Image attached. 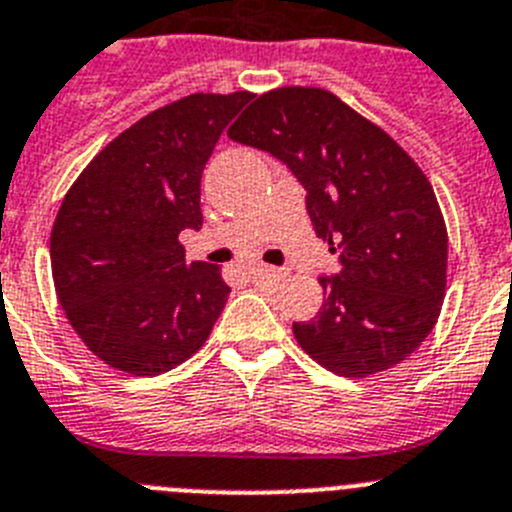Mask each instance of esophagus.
Listing matches in <instances>:
<instances>
[{
    "label": "esophagus",
    "mask_w": 512,
    "mask_h": 512,
    "mask_svg": "<svg viewBox=\"0 0 512 512\" xmlns=\"http://www.w3.org/2000/svg\"><path fill=\"white\" fill-rule=\"evenodd\" d=\"M285 275H288V273H285V270H280V267H267V265L255 267V278L257 280H275V283H280Z\"/></svg>",
    "instance_id": "esophagus-1"
}]
</instances>
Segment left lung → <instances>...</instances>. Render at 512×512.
<instances>
[{
	"mask_svg": "<svg viewBox=\"0 0 512 512\" xmlns=\"http://www.w3.org/2000/svg\"><path fill=\"white\" fill-rule=\"evenodd\" d=\"M227 135L288 165L313 229L339 255V273L321 278L319 316L293 324L303 352L342 377L390 370L416 352L444 303L449 239L411 155L311 86L257 96Z\"/></svg>",
	"mask_w": 512,
	"mask_h": 512,
	"instance_id": "obj_1",
	"label": "left lung"
}]
</instances>
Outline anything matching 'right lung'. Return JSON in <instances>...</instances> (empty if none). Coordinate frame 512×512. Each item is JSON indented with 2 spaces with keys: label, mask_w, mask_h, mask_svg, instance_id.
Returning <instances> with one entry per match:
<instances>
[{
  "label": "right lung",
  "mask_w": 512,
  "mask_h": 512,
  "mask_svg": "<svg viewBox=\"0 0 512 512\" xmlns=\"http://www.w3.org/2000/svg\"><path fill=\"white\" fill-rule=\"evenodd\" d=\"M250 91L191 94L114 137L76 178L50 234L58 301L109 367L150 377L199 352L229 296L222 270L186 262L201 173Z\"/></svg>",
  "instance_id": "obj_1"
}]
</instances>
